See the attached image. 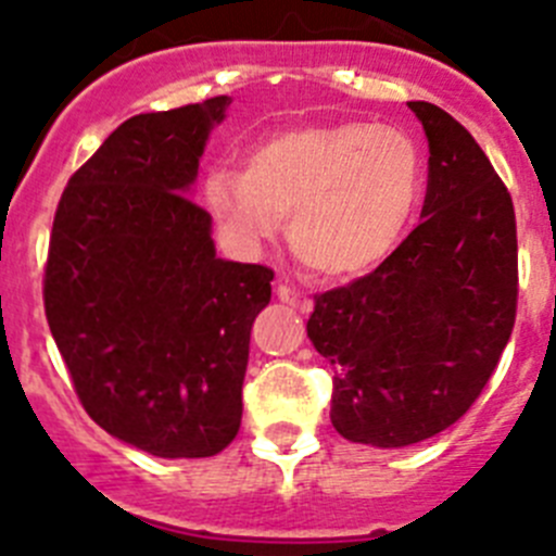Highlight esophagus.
Returning a JSON list of instances; mask_svg holds the SVG:
<instances>
[{"instance_id": "1", "label": "esophagus", "mask_w": 556, "mask_h": 556, "mask_svg": "<svg viewBox=\"0 0 556 556\" xmlns=\"http://www.w3.org/2000/svg\"><path fill=\"white\" fill-rule=\"evenodd\" d=\"M277 299L285 302V305H291L293 311H299L302 316H307V313L313 311V299L305 296V293L293 291L291 285H277Z\"/></svg>"}]
</instances>
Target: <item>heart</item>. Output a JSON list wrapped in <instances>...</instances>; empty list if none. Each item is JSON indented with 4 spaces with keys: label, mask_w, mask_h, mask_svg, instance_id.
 <instances>
[{
    "label": "heart",
    "mask_w": 556,
    "mask_h": 556,
    "mask_svg": "<svg viewBox=\"0 0 556 556\" xmlns=\"http://www.w3.org/2000/svg\"><path fill=\"white\" fill-rule=\"evenodd\" d=\"M419 190L417 144L361 119L293 125L254 144L245 170L204 178L206 206L245 245L274 238L291 212V249L327 279L375 271L403 240Z\"/></svg>",
    "instance_id": "obj_1"
}]
</instances>
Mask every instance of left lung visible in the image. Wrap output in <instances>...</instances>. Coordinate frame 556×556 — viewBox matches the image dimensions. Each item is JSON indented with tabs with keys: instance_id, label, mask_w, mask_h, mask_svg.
Returning <instances> with one entry per match:
<instances>
[{
	"instance_id": "left-lung-1",
	"label": "left lung",
	"mask_w": 556,
	"mask_h": 556,
	"mask_svg": "<svg viewBox=\"0 0 556 556\" xmlns=\"http://www.w3.org/2000/svg\"><path fill=\"white\" fill-rule=\"evenodd\" d=\"M428 137L422 224L366 277L318 293L307 336L332 366V428L408 447L465 417L515 327V206L465 125L408 103Z\"/></svg>"
}]
</instances>
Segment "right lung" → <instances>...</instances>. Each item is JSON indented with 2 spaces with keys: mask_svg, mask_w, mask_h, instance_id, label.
I'll use <instances>...</instances> for the list:
<instances>
[{
  "mask_svg": "<svg viewBox=\"0 0 556 556\" xmlns=\"http://www.w3.org/2000/svg\"><path fill=\"white\" fill-rule=\"evenodd\" d=\"M231 98L125 119L70 178L45 311L86 414L159 458H204L240 431L251 325L274 271L215 254L190 198Z\"/></svg>",
  "mask_w": 556,
  "mask_h": 556,
  "instance_id": "add662e5",
  "label": "right lung"
}]
</instances>
